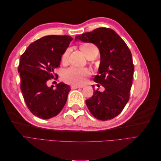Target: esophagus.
Returning <instances> with one entry per match:
<instances>
[{"label":"esophagus","mask_w":161,"mask_h":161,"mask_svg":"<svg viewBox=\"0 0 161 161\" xmlns=\"http://www.w3.org/2000/svg\"><path fill=\"white\" fill-rule=\"evenodd\" d=\"M79 88H82V86H77V85H72L71 86V89H79Z\"/></svg>","instance_id":"esophagus-1"}]
</instances>
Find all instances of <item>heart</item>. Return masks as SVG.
Here are the masks:
<instances>
[{
  "label": "heart",
  "mask_w": 161,
  "mask_h": 161,
  "mask_svg": "<svg viewBox=\"0 0 161 161\" xmlns=\"http://www.w3.org/2000/svg\"><path fill=\"white\" fill-rule=\"evenodd\" d=\"M97 47L92 43H86L82 45L81 50L85 53V54L89 58L95 50ZM70 50L68 49L65 51L62 56V61L66 62L69 55ZM91 75V72L87 69H78V68L71 67L65 70L63 72L62 79L66 83L74 85H82L85 81L86 78Z\"/></svg>",
  "instance_id": "heart-1"
}]
</instances>
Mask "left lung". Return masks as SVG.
Returning a JSON list of instances; mask_svg holds the SVG:
<instances>
[{"mask_svg": "<svg viewBox=\"0 0 161 161\" xmlns=\"http://www.w3.org/2000/svg\"><path fill=\"white\" fill-rule=\"evenodd\" d=\"M79 40L94 43L101 55L99 75L94 81L103 86L104 91L94 90L91 98L86 100L87 108L99 120L113 119L122 111L130 99L134 69L131 53L118 34L109 28H97L77 36L75 40Z\"/></svg>", "mask_w": 161, "mask_h": 161, "instance_id": "1", "label": "left lung"}]
</instances>
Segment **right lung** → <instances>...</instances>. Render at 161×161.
<instances>
[{
	"label": "right lung",
	"instance_id": "1",
	"mask_svg": "<svg viewBox=\"0 0 161 161\" xmlns=\"http://www.w3.org/2000/svg\"><path fill=\"white\" fill-rule=\"evenodd\" d=\"M72 40L69 36H44L31 43L21 56V89L28 109L38 118H53L66 104L70 86L61 82L53 90L47 82L58 79L54 69L60 66L62 55Z\"/></svg>",
	"mask_w": 161,
	"mask_h": 161
}]
</instances>
